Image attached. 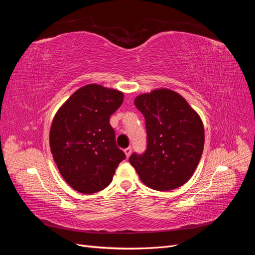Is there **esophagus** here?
I'll return each instance as SVG.
<instances>
[{"instance_id": "esophagus-1", "label": "esophagus", "mask_w": 255, "mask_h": 255, "mask_svg": "<svg viewBox=\"0 0 255 255\" xmlns=\"http://www.w3.org/2000/svg\"><path fill=\"white\" fill-rule=\"evenodd\" d=\"M123 151H125V153H126V155H127L128 158L129 157L130 154H132V148H127V149H125Z\"/></svg>"}]
</instances>
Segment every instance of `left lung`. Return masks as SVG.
<instances>
[{"mask_svg": "<svg viewBox=\"0 0 255 255\" xmlns=\"http://www.w3.org/2000/svg\"><path fill=\"white\" fill-rule=\"evenodd\" d=\"M143 115L146 150L128 161L146 186L160 191L175 189L194 174L202 156L204 128L198 113L177 92L159 88L136 97Z\"/></svg>", "mask_w": 255, "mask_h": 255, "instance_id": "1", "label": "left lung"}]
</instances>
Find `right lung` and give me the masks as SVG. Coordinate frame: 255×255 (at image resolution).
Returning a JSON list of instances; mask_svg holds the SVG:
<instances>
[{
    "label": "right lung",
    "instance_id": "obj_1",
    "mask_svg": "<svg viewBox=\"0 0 255 255\" xmlns=\"http://www.w3.org/2000/svg\"><path fill=\"white\" fill-rule=\"evenodd\" d=\"M122 102L121 91L89 84L76 90L54 116L51 152L61 176L76 191L104 189L126 158L110 125Z\"/></svg>",
    "mask_w": 255,
    "mask_h": 255
}]
</instances>
